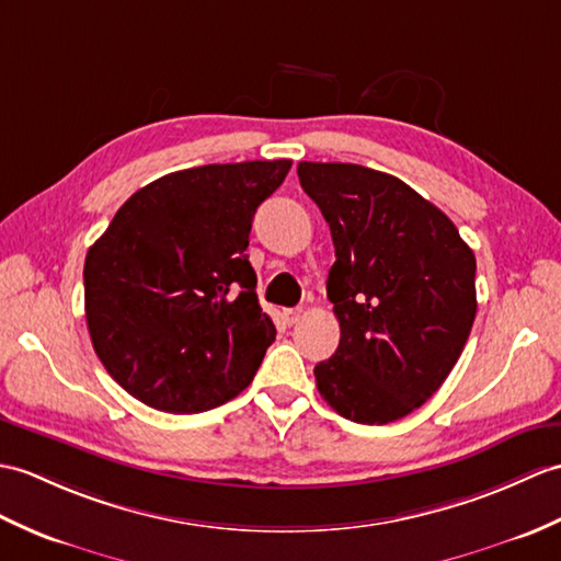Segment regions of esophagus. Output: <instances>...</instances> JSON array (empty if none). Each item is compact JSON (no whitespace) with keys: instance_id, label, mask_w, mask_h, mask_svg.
I'll use <instances>...</instances> for the list:
<instances>
[{"instance_id":"34e87169","label":"esophagus","mask_w":561,"mask_h":561,"mask_svg":"<svg viewBox=\"0 0 561 561\" xmlns=\"http://www.w3.org/2000/svg\"><path fill=\"white\" fill-rule=\"evenodd\" d=\"M301 316H304L301 308H284L282 310V318L286 324H296L298 320H301Z\"/></svg>"}]
</instances>
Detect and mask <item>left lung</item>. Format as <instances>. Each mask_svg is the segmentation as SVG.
<instances>
[{
    "label": "left lung",
    "mask_w": 561,
    "mask_h": 561,
    "mask_svg": "<svg viewBox=\"0 0 561 561\" xmlns=\"http://www.w3.org/2000/svg\"><path fill=\"white\" fill-rule=\"evenodd\" d=\"M328 219V298L340 346L316 366L320 397L348 421L385 425L433 397L476 320V255L454 221L401 179L346 162H298Z\"/></svg>",
    "instance_id": "1"
}]
</instances>
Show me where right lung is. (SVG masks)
Returning <instances> with one entry per match:
<instances>
[{"label":"right lung","instance_id":"obj_1","mask_svg":"<svg viewBox=\"0 0 561 561\" xmlns=\"http://www.w3.org/2000/svg\"><path fill=\"white\" fill-rule=\"evenodd\" d=\"M289 169L291 160H253L167 174L136 191L90 245V340L146 407L201 413L251 385L277 330L245 249L257 205Z\"/></svg>","mask_w":561,"mask_h":561}]
</instances>
